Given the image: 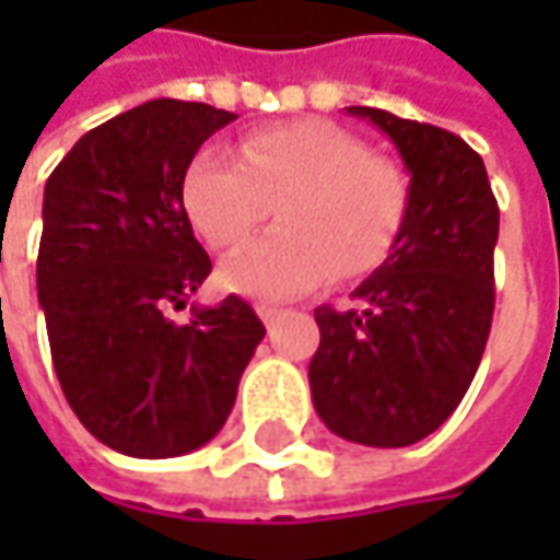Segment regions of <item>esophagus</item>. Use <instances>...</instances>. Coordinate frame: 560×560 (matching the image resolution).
Masks as SVG:
<instances>
[{"instance_id":"1","label":"esophagus","mask_w":560,"mask_h":560,"mask_svg":"<svg viewBox=\"0 0 560 560\" xmlns=\"http://www.w3.org/2000/svg\"><path fill=\"white\" fill-rule=\"evenodd\" d=\"M258 317L270 327V324H277V320L283 317V312H280V308H270V305H261V308H258Z\"/></svg>"}]
</instances>
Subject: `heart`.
Here are the masks:
<instances>
[{"label":"heart","instance_id":"obj_1","mask_svg":"<svg viewBox=\"0 0 560 560\" xmlns=\"http://www.w3.org/2000/svg\"><path fill=\"white\" fill-rule=\"evenodd\" d=\"M240 155L205 145L184 174L186 214L221 252L240 246L277 205L280 230L226 258L218 273L224 290L277 302L330 273L364 277L389 258L408 224V171L334 120L252 130Z\"/></svg>","mask_w":560,"mask_h":560}]
</instances>
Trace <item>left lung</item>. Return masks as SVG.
Segmentation results:
<instances>
[{
  "label": "left lung",
  "instance_id": "8db88e82",
  "mask_svg": "<svg viewBox=\"0 0 560 560\" xmlns=\"http://www.w3.org/2000/svg\"><path fill=\"white\" fill-rule=\"evenodd\" d=\"M411 174V214L389 258L349 308H314L320 346L312 398L336 436L376 448L415 445L462 405L480 368L492 308L499 202L483 159L455 133L368 105Z\"/></svg>",
  "mask_w": 560,
  "mask_h": 560
}]
</instances>
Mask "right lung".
Here are the masks:
<instances>
[{
  "label": "right lung",
  "mask_w": 560,
  "mask_h": 560,
  "mask_svg": "<svg viewBox=\"0 0 560 560\" xmlns=\"http://www.w3.org/2000/svg\"><path fill=\"white\" fill-rule=\"evenodd\" d=\"M230 120L205 102L152 98L83 133L46 180L36 292L55 374L80 423L130 458L211 440L265 339L240 295L171 320L211 273L184 174Z\"/></svg>",
  "instance_id": "obj_1"
}]
</instances>
